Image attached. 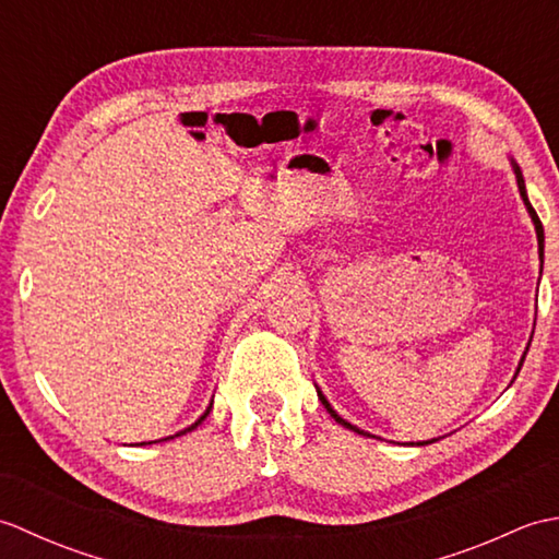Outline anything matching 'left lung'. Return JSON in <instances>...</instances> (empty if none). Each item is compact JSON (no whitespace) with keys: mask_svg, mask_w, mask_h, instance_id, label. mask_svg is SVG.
<instances>
[{"mask_svg":"<svg viewBox=\"0 0 559 559\" xmlns=\"http://www.w3.org/2000/svg\"><path fill=\"white\" fill-rule=\"evenodd\" d=\"M512 168H514V175H516V185H519V194H521V199H524V204H526V209H528V216H531V221H533V225H536V235H538V247H540V254H543V240H545V235H543V223H540V218H538V213L533 211V206H531V201H528V197H526V185H524V175H521V170H519V165L512 160ZM526 358V355H524ZM524 358H521V362H519V367H516V374H519V370H521V365H524ZM317 394H319V401L324 403V408L331 413V418H334L338 425H343V427H348V430H353V432H358V435H367V432H362L360 427H355V425H350L348 420H343L341 415L331 408V403L324 399V394L322 391L317 389ZM423 444H427V442H423Z\"/></svg>","mask_w":559,"mask_h":559,"instance_id":"8db88e82","label":"left lung"}]
</instances>
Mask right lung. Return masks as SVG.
<instances>
[{"instance_id": "right-lung-1", "label": "right lung", "mask_w": 559, "mask_h": 559, "mask_svg": "<svg viewBox=\"0 0 559 559\" xmlns=\"http://www.w3.org/2000/svg\"><path fill=\"white\" fill-rule=\"evenodd\" d=\"M211 408H213V401L209 403V408L204 411V415H201V418H199V420H197L194 425H189V427H185V430H180V432H177V435H173V437H180V435H187V432H192V430H194V427H199L201 423H204V418H206V415L211 413ZM173 437H165V439H173ZM160 442H163V439H160ZM148 444H151V442H148Z\"/></svg>"}]
</instances>
